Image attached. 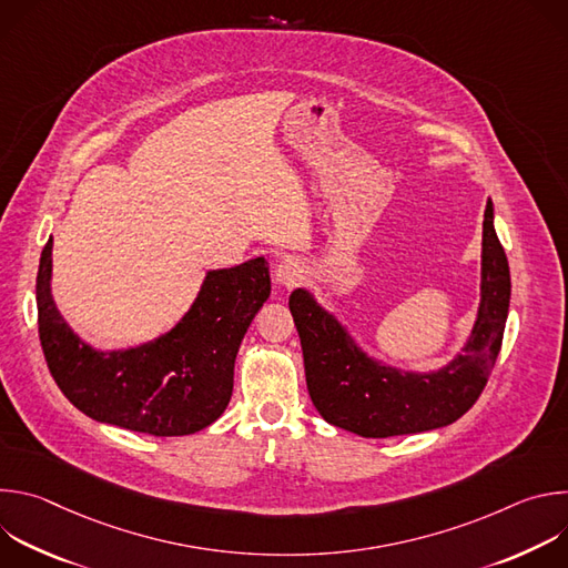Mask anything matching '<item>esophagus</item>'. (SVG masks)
I'll return each instance as SVG.
<instances>
[{
    "mask_svg": "<svg viewBox=\"0 0 568 568\" xmlns=\"http://www.w3.org/2000/svg\"><path fill=\"white\" fill-rule=\"evenodd\" d=\"M305 270L296 258H285L276 265V283H281L283 287H294L303 281Z\"/></svg>",
    "mask_w": 568,
    "mask_h": 568,
    "instance_id": "34e87169",
    "label": "esophagus"
}]
</instances>
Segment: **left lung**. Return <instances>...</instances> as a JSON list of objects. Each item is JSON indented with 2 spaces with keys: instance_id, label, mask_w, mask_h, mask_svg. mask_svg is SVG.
I'll return each mask as SVG.
<instances>
[{
  "instance_id": "8db88e82",
  "label": "left lung",
  "mask_w": 568,
  "mask_h": 568,
  "mask_svg": "<svg viewBox=\"0 0 568 568\" xmlns=\"http://www.w3.org/2000/svg\"><path fill=\"white\" fill-rule=\"evenodd\" d=\"M495 209L483 215L480 305L469 342L436 373H402L368 359L337 318L305 290H294L290 312L301 337L305 379L321 418L364 438L420 434L452 425L471 409L501 351L510 305V270L497 237Z\"/></svg>"
}]
</instances>
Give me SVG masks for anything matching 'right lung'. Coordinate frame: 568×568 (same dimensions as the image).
Listing matches in <instances>:
<instances>
[{
	"label": "right lung",
	"mask_w": 568,
	"mask_h": 568,
	"mask_svg": "<svg viewBox=\"0 0 568 568\" xmlns=\"http://www.w3.org/2000/svg\"><path fill=\"white\" fill-rule=\"evenodd\" d=\"M51 247L42 250L36 301L47 366L85 416L150 436H186L215 423L233 390V364L270 296L265 258L215 270L178 326L145 346L99 353L80 342L51 298Z\"/></svg>",
	"instance_id": "right-lung-1"
}]
</instances>
